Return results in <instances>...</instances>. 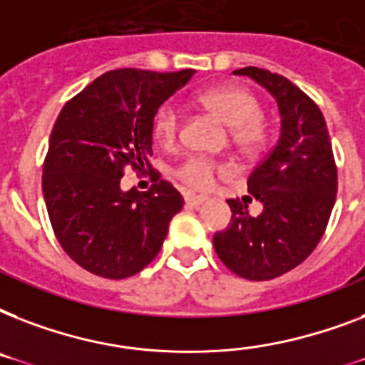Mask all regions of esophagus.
<instances>
[{
  "instance_id": "1",
  "label": "esophagus",
  "mask_w": 365,
  "mask_h": 365,
  "mask_svg": "<svg viewBox=\"0 0 365 365\" xmlns=\"http://www.w3.org/2000/svg\"><path fill=\"white\" fill-rule=\"evenodd\" d=\"M206 200H208V197H205V195H195V193H185V205L187 206H200L205 205Z\"/></svg>"
}]
</instances>
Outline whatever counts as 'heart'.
Wrapping results in <instances>:
<instances>
[{
    "label": "heart",
    "mask_w": 365,
    "mask_h": 365,
    "mask_svg": "<svg viewBox=\"0 0 365 365\" xmlns=\"http://www.w3.org/2000/svg\"><path fill=\"white\" fill-rule=\"evenodd\" d=\"M200 102L229 126L231 143L240 153H255L267 142V126L261 119V104L254 94L240 87H220L206 91ZM182 130V113L174 102L159 106L153 117V134L163 145L178 142ZM217 163L205 155H189L176 166V174L189 187L206 189L214 182Z\"/></svg>",
    "instance_id": "obj_1"
}]
</instances>
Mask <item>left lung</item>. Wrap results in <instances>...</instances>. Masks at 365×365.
<instances>
[{"instance_id":"1","label":"left lung","mask_w":365,"mask_h":365,"mask_svg":"<svg viewBox=\"0 0 365 365\" xmlns=\"http://www.w3.org/2000/svg\"><path fill=\"white\" fill-rule=\"evenodd\" d=\"M233 73L252 77L277 98L282 130L248 178V193L263 212L250 216L246 199H229L231 223L214 235V248L235 274L271 280L303 263L322 239L337 195V165L314 100L263 68L248 66Z\"/></svg>"}]
</instances>
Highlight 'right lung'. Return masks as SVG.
Listing matches in <instances>:
<instances>
[{"label": "right lung", "mask_w": 365, "mask_h": 365, "mask_svg": "<svg viewBox=\"0 0 365 365\" xmlns=\"http://www.w3.org/2000/svg\"><path fill=\"white\" fill-rule=\"evenodd\" d=\"M193 73L106 71L60 111L43 163V197L60 246L88 272L121 280L159 254L183 197L155 170L145 193H123L119 183L126 168L148 165L155 111Z\"/></svg>", "instance_id": "add662e5"}]
</instances>
